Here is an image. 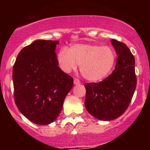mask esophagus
<instances>
[{"instance_id":"esophagus-1","label":"esophagus","mask_w":150,"mask_h":150,"mask_svg":"<svg viewBox=\"0 0 150 150\" xmlns=\"http://www.w3.org/2000/svg\"><path fill=\"white\" fill-rule=\"evenodd\" d=\"M74 84L77 85V86H78V85H80L81 84V81L78 79H76V78H75V79H74Z\"/></svg>"}]
</instances>
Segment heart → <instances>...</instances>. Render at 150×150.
<instances>
[{"label":"heart","instance_id":"b5f03b06","mask_svg":"<svg viewBox=\"0 0 150 150\" xmlns=\"http://www.w3.org/2000/svg\"><path fill=\"white\" fill-rule=\"evenodd\" d=\"M57 62L65 73L80 71L85 79L90 82H99L104 79L114 67L116 54L110 46L91 43H76L69 49L62 48L57 54Z\"/></svg>","mask_w":150,"mask_h":150}]
</instances>
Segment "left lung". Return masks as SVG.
Wrapping results in <instances>:
<instances>
[{
    "instance_id": "obj_1",
    "label": "left lung",
    "mask_w": 150,
    "mask_h": 150,
    "mask_svg": "<svg viewBox=\"0 0 150 150\" xmlns=\"http://www.w3.org/2000/svg\"><path fill=\"white\" fill-rule=\"evenodd\" d=\"M117 55L114 71L98 83L85 84V107L88 112L101 120L117 118L126 110L137 87L135 59L124 43L112 39Z\"/></svg>"
}]
</instances>
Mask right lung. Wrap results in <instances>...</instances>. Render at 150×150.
Wrapping results in <instances>:
<instances>
[{"mask_svg": "<svg viewBox=\"0 0 150 150\" xmlns=\"http://www.w3.org/2000/svg\"><path fill=\"white\" fill-rule=\"evenodd\" d=\"M58 40H36L20 51L13 67L16 107L25 117L38 125L57 119L73 78L57 62Z\"/></svg>", "mask_w": 150, "mask_h": 150, "instance_id": "add662e5", "label": "right lung"}]
</instances>
